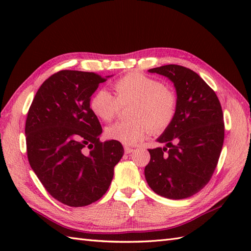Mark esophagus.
<instances>
[{
	"instance_id": "1",
	"label": "esophagus",
	"mask_w": 251,
	"mask_h": 251,
	"mask_svg": "<svg viewBox=\"0 0 251 251\" xmlns=\"http://www.w3.org/2000/svg\"><path fill=\"white\" fill-rule=\"evenodd\" d=\"M124 151H125L126 154H129V153H131V152H134V149L129 148V147H125V148H124Z\"/></svg>"
}]
</instances>
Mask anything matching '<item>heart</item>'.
Returning a JSON list of instances; mask_svg holds the SVG:
<instances>
[{
  "mask_svg": "<svg viewBox=\"0 0 251 251\" xmlns=\"http://www.w3.org/2000/svg\"><path fill=\"white\" fill-rule=\"evenodd\" d=\"M115 96L106 89H98L90 96L89 109L100 121L109 123L122 106L130 104L131 121L119 122L105 129V136L125 146H136L149 131L159 134L175 120L178 97L175 90L159 79L142 72H129L113 83Z\"/></svg>",
  "mask_w": 251,
  "mask_h": 251,
  "instance_id": "obj_1",
  "label": "heart"
}]
</instances>
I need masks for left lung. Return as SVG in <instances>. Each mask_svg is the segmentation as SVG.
Returning a JSON list of instances; mask_svg holds the SVG:
<instances>
[{
    "label": "left lung",
    "instance_id": "8db88e82",
    "mask_svg": "<svg viewBox=\"0 0 251 251\" xmlns=\"http://www.w3.org/2000/svg\"><path fill=\"white\" fill-rule=\"evenodd\" d=\"M167 76L177 90L175 120L150 149L145 168L149 186L170 200H182L200 192L215 173L225 140V122L216 93L199 74L178 65L149 70Z\"/></svg>",
    "mask_w": 251,
    "mask_h": 251
}]
</instances>
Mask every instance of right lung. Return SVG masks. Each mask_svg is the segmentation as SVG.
<instances>
[{
	"label": "right lung",
	"mask_w": 251,
	"mask_h": 251,
	"mask_svg": "<svg viewBox=\"0 0 251 251\" xmlns=\"http://www.w3.org/2000/svg\"><path fill=\"white\" fill-rule=\"evenodd\" d=\"M105 81L94 72L61 70L41 85L28 111L30 166L46 191L67 206L101 199L124 154L121 142L100 141L102 128L89 109L90 96Z\"/></svg>",
	"instance_id": "obj_1"
}]
</instances>
